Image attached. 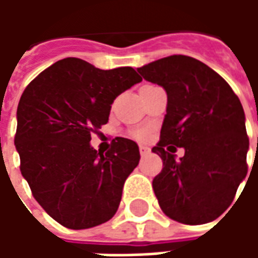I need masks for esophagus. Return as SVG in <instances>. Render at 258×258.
<instances>
[{"instance_id": "1", "label": "esophagus", "mask_w": 258, "mask_h": 258, "mask_svg": "<svg viewBox=\"0 0 258 258\" xmlns=\"http://www.w3.org/2000/svg\"><path fill=\"white\" fill-rule=\"evenodd\" d=\"M151 152V149L148 148V146H144V145H141L140 146V153H141V156H146L148 153Z\"/></svg>"}]
</instances>
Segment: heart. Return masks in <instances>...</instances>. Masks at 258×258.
Here are the masks:
<instances>
[{"label":"heart","instance_id":"1","mask_svg":"<svg viewBox=\"0 0 258 258\" xmlns=\"http://www.w3.org/2000/svg\"><path fill=\"white\" fill-rule=\"evenodd\" d=\"M145 131H137V133H135V137H137V138H145Z\"/></svg>","mask_w":258,"mask_h":258}]
</instances>
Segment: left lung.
Masks as SVG:
<instances>
[{"instance_id":"obj_1","label":"left lung","mask_w":258,"mask_h":258,"mask_svg":"<svg viewBox=\"0 0 258 258\" xmlns=\"http://www.w3.org/2000/svg\"><path fill=\"white\" fill-rule=\"evenodd\" d=\"M137 70L167 92L160 141L152 148L163 160L152 184L159 205L182 224L214 221L247 174L242 103L220 74L190 56L173 55ZM177 147L185 149L179 159Z\"/></svg>"}]
</instances>
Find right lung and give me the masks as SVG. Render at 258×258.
Wrapping results in <instances>:
<instances>
[{
  "label": "right lung",
  "instance_id": "1",
  "mask_svg": "<svg viewBox=\"0 0 258 258\" xmlns=\"http://www.w3.org/2000/svg\"><path fill=\"white\" fill-rule=\"evenodd\" d=\"M140 81L133 68L102 70L66 58L38 74L20 96L15 135L20 171L34 199L63 227L87 229L116 214L140 149L117 137L109 151H96L91 134L107 123L116 96Z\"/></svg>",
  "mask_w": 258,
  "mask_h": 258
}]
</instances>
